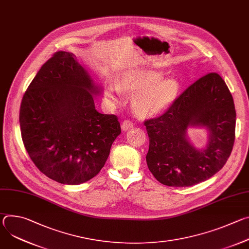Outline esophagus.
Returning a JSON list of instances; mask_svg holds the SVG:
<instances>
[{"label": "esophagus", "instance_id": "esophagus-1", "mask_svg": "<svg viewBox=\"0 0 249 249\" xmlns=\"http://www.w3.org/2000/svg\"><path fill=\"white\" fill-rule=\"evenodd\" d=\"M134 126V124H133V122L132 121H130V120H124L123 122H122V125H121V128H122V130L123 131H127V130H129V129H131L132 127Z\"/></svg>", "mask_w": 249, "mask_h": 249}]
</instances>
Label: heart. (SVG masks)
Listing matches in <instances>:
<instances>
[{
	"label": "heart",
	"instance_id": "1",
	"mask_svg": "<svg viewBox=\"0 0 249 249\" xmlns=\"http://www.w3.org/2000/svg\"><path fill=\"white\" fill-rule=\"evenodd\" d=\"M162 75L154 71H134L125 73L120 87L115 83L107 86V96L117 103L123 91L134 94V109L142 115L158 114L174 102L180 91L178 81L168 78L161 79Z\"/></svg>",
	"mask_w": 249,
	"mask_h": 249
}]
</instances>
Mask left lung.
I'll return each mask as SVG.
<instances>
[{"instance_id":"left-lung-1","label":"left lung","mask_w":249,"mask_h":249,"mask_svg":"<svg viewBox=\"0 0 249 249\" xmlns=\"http://www.w3.org/2000/svg\"><path fill=\"white\" fill-rule=\"evenodd\" d=\"M235 109L231 93L217 73H209L192 85L160 116L144 121L150 139L147 164L161 184L192 186L209 179L223 168L235 138ZM189 125H206L210 131L205 150L188 142Z\"/></svg>"}]
</instances>
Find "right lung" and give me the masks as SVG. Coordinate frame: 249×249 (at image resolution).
I'll list each match as a JSON object with an SVG mask.
<instances>
[{"mask_svg": "<svg viewBox=\"0 0 249 249\" xmlns=\"http://www.w3.org/2000/svg\"><path fill=\"white\" fill-rule=\"evenodd\" d=\"M89 76L73 53L46 61L25 90L19 125L25 150L49 178L77 185L98 174L121 133L114 114L96 111Z\"/></svg>", "mask_w": 249, "mask_h": 249, "instance_id": "1", "label": "right lung"}]
</instances>
